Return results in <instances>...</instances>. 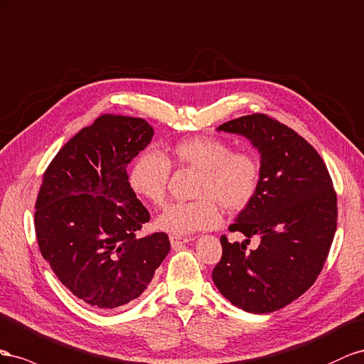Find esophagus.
Listing matches in <instances>:
<instances>
[{"label":"esophagus","instance_id":"esophagus-1","mask_svg":"<svg viewBox=\"0 0 364 364\" xmlns=\"http://www.w3.org/2000/svg\"><path fill=\"white\" fill-rule=\"evenodd\" d=\"M169 241H171V245H172V248H180V247H183L184 244H188V242H191L192 240L191 237H180V236H171L169 237Z\"/></svg>","mask_w":364,"mask_h":364}]
</instances>
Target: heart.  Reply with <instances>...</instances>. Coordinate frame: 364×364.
<instances>
[{
  "label": "heart",
  "instance_id": "b5f03b06",
  "mask_svg": "<svg viewBox=\"0 0 364 364\" xmlns=\"http://www.w3.org/2000/svg\"><path fill=\"white\" fill-rule=\"evenodd\" d=\"M171 161L198 171L196 200L173 203L157 218L160 230L186 236L218 225L221 207L241 210L253 200L261 168L255 155L232 152L230 144L216 137H189L176 141L164 157L157 151H144L132 161L128 172L131 191L144 201L163 205L171 176Z\"/></svg>",
  "mask_w": 364,
  "mask_h": 364
}]
</instances>
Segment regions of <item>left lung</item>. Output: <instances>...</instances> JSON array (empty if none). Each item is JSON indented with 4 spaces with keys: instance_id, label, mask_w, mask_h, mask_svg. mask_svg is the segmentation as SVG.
Returning <instances> with one entry per match:
<instances>
[{
    "instance_id": "obj_1",
    "label": "left lung",
    "mask_w": 364,
    "mask_h": 364,
    "mask_svg": "<svg viewBox=\"0 0 364 364\" xmlns=\"http://www.w3.org/2000/svg\"><path fill=\"white\" fill-rule=\"evenodd\" d=\"M218 131L252 141L261 155V176L253 200L228 227L245 240L221 236L213 284L247 313H273L302 296L323 268L337 228V195L317 151L277 120L252 114ZM250 237L259 245L248 252Z\"/></svg>"
}]
</instances>
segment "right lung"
Returning a JSON list of instances; mask_svg holds the SVG:
<instances>
[{
    "mask_svg": "<svg viewBox=\"0 0 364 364\" xmlns=\"http://www.w3.org/2000/svg\"><path fill=\"white\" fill-rule=\"evenodd\" d=\"M152 137L146 120L103 114L60 148L43 176L35 205L41 255L96 309L137 299L171 250L166 233L137 236L149 212L128 183V164Z\"/></svg>",
    "mask_w": 364,
    "mask_h": 364,
    "instance_id": "obj_1",
    "label": "right lung"
}]
</instances>
